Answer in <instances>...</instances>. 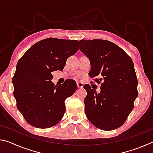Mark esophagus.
Returning <instances> with one entry per match:
<instances>
[{
    "label": "esophagus",
    "instance_id": "1",
    "mask_svg": "<svg viewBox=\"0 0 153 153\" xmlns=\"http://www.w3.org/2000/svg\"><path fill=\"white\" fill-rule=\"evenodd\" d=\"M77 86L78 88H82L84 87V84L82 82H77Z\"/></svg>",
    "mask_w": 153,
    "mask_h": 153
}]
</instances>
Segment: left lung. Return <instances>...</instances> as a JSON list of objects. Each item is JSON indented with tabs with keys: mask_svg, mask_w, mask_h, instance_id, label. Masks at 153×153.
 <instances>
[{
	"mask_svg": "<svg viewBox=\"0 0 153 153\" xmlns=\"http://www.w3.org/2000/svg\"><path fill=\"white\" fill-rule=\"evenodd\" d=\"M80 51L89 58L91 78L100 84L97 93L89 84L84 86L85 113L91 123L110 131L125 123L138 95L134 63L122 48L105 40H79Z\"/></svg>",
	"mask_w": 153,
	"mask_h": 153,
	"instance_id": "1",
	"label": "left lung"
}]
</instances>
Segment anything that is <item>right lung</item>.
<instances>
[{
  "label": "right lung",
  "mask_w": 153,
  "mask_h": 153,
  "mask_svg": "<svg viewBox=\"0 0 153 153\" xmlns=\"http://www.w3.org/2000/svg\"><path fill=\"white\" fill-rule=\"evenodd\" d=\"M79 50V41L48 38L34 44L18 61L12 82L17 107L35 128L57 124L65 112V100L77 90L76 82L67 79L53 84L52 72L62 71L68 57Z\"/></svg>",
  "instance_id": "add662e5"
}]
</instances>
